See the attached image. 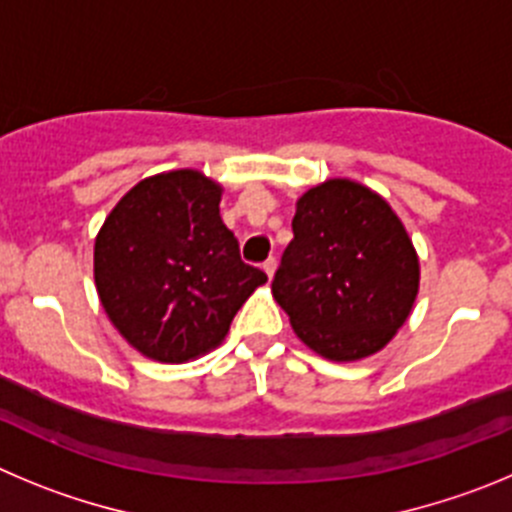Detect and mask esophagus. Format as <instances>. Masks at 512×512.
<instances>
[{"label": "esophagus", "instance_id": "obj_1", "mask_svg": "<svg viewBox=\"0 0 512 512\" xmlns=\"http://www.w3.org/2000/svg\"><path fill=\"white\" fill-rule=\"evenodd\" d=\"M275 267H278V262H275V257H267V260L262 262V270H265L267 278H273V275H275Z\"/></svg>", "mask_w": 512, "mask_h": 512}]
</instances>
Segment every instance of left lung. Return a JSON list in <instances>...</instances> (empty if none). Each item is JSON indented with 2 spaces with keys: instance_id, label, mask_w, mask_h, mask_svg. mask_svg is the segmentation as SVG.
I'll return each instance as SVG.
<instances>
[{
  "instance_id": "8db88e82",
  "label": "left lung",
  "mask_w": 512,
  "mask_h": 512,
  "mask_svg": "<svg viewBox=\"0 0 512 512\" xmlns=\"http://www.w3.org/2000/svg\"><path fill=\"white\" fill-rule=\"evenodd\" d=\"M418 280L416 247L388 201L357 181L329 178L296 201L273 298L308 349L357 362L398 334Z\"/></svg>"
}]
</instances>
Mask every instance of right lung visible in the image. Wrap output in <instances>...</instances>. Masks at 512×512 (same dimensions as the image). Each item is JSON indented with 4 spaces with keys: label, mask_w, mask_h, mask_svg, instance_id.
<instances>
[{
    "label": "right lung",
    "mask_w": 512,
    "mask_h": 512,
    "mask_svg": "<svg viewBox=\"0 0 512 512\" xmlns=\"http://www.w3.org/2000/svg\"><path fill=\"white\" fill-rule=\"evenodd\" d=\"M222 191L201 170L158 173L124 193L96 234V293L142 357L181 365L219 347L267 283L224 227Z\"/></svg>",
    "instance_id": "right-lung-1"
}]
</instances>
